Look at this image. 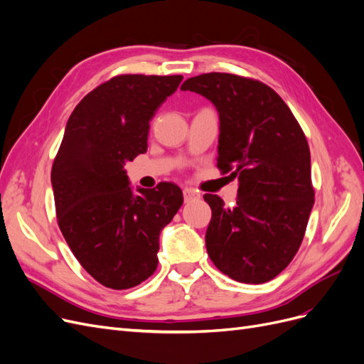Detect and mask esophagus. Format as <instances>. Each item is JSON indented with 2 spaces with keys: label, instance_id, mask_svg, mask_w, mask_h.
<instances>
[{
  "label": "esophagus",
  "instance_id": "esophagus-1",
  "mask_svg": "<svg viewBox=\"0 0 364 364\" xmlns=\"http://www.w3.org/2000/svg\"><path fill=\"white\" fill-rule=\"evenodd\" d=\"M200 199V194H197L194 190L191 188H185L183 190V200L185 203H191L194 200H199Z\"/></svg>",
  "mask_w": 364,
  "mask_h": 364
}]
</instances>
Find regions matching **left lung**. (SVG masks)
<instances>
[{
	"mask_svg": "<svg viewBox=\"0 0 364 364\" xmlns=\"http://www.w3.org/2000/svg\"><path fill=\"white\" fill-rule=\"evenodd\" d=\"M218 111L217 168L238 178L235 206L205 194L213 217L206 250L214 266L245 284L273 279L301 247L314 205L310 147L290 107L270 86L229 73H206L181 86Z\"/></svg>",
	"mask_w": 364,
	"mask_h": 364,
	"instance_id": "8db88e82",
	"label": "left lung"
}]
</instances>
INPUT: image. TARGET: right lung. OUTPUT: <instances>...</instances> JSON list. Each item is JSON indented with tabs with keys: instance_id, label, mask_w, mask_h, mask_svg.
<instances>
[{
	"instance_id": "right-lung-1",
	"label": "right lung",
	"mask_w": 364,
	"mask_h": 364,
	"mask_svg": "<svg viewBox=\"0 0 364 364\" xmlns=\"http://www.w3.org/2000/svg\"><path fill=\"white\" fill-rule=\"evenodd\" d=\"M182 75L121 74L75 106L51 168L60 232L80 266L126 290L158 267L159 234L183 203L178 185L129 186L124 164L147 151L150 119Z\"/></svg>"
}]
</instances>
